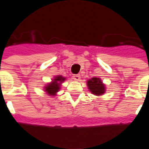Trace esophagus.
I'll return each instance as SVG.
<instances>
[{"mask_svg": "<svg viewBox=\"0 0 149 149\" xmlns=\"http://www.w3.org/2000/svg\"><path fill=\"white\" fill-rule=\"evenodd\" d=\"M72 79L76 80V81H79V79H80V75L79 74H74L72 76Z\"/></svg>", "mask_w": 149, "mask_h": 149, "instance_id": "esophagus-1", "label": "esophagus"}]
</instances>
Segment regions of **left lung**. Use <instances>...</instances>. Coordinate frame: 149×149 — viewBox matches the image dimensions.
<instances>
[{
  "instance_id": "1",
  "label": "left lung",
  "mask_w": 149,
  "mask_h": 149,
  "mask_svg": "<svg viewBox=\"0 0 149 149\" xmlns=\"http://www.w3.org/2000/svg\"><path fill=\"white\" fill-rule=\"evenodd\" d=\"M87 86L89 91L96 96H100L105 93V86L102 83L101 79L98 77H93L91 79H88Z\"/></svg>"
}]
</instances>
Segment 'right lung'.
<instances>
[{
  "label": "right lung",
  "mask_w": 149,
  "mask_h": 149,
  "mask_svg": "<svg viewBox=\"0 0 149 149\" xmlns=\"http://www.w3.org/2000/svg\"><path fill=\"white\" fill-rule=\"evenodd\" d=\"M65 79V77H62V76L55 77V78L52 79V81L49 83V84H48L45 86V91L48 94H49V95L55 96L56 93L59 91L61 84L63 83Z\"/></svg>",
  "instance_id": "right-lung-1"
}]
</instances>
